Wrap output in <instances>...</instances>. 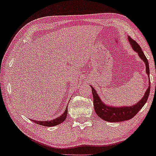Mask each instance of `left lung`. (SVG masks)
Returning a JSON list of instances; mask_svg holds the SVG:
<instances>
[{"instance_id":"8db88e82","label":"left lung","mask_w":156,"mask_h":156,"mask_svg":"<svg viewBox=\"0 0 156 156\" xmlns=\"http://www.w3.org/2000/svg\"><path fill=\"white\" fill-rule=\"evenodd\" d=\"M128 40L130 41L131 46L133 47L135 51L138 53L140 58L144 62L146 66V73H147L148 76H150V69H149V63L147 57H145L144 52L141 50L139 45L133 40L130 37H128ZM93 97H94V111L98 116L100 117L103 120H105L107 122H119L127 121L132 119L133 117L136 116L140 110L144 105L146 101H147L148 97L150 95V85L148 87L147 90L145 92L144 96L139 102L136 103L134 105L130 107H119V108H114L106 105L105 103L101 101L100 98L99 97L98 94L94 90V87L91 86Z\"/></svg>"}]
</instances>
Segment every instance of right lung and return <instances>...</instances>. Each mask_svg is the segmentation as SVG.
Returning <instances> with one entry per match:
<instances>
[{
	"instance_id": "1",
	"label": "right lung",
	"mask_w": 156,
	"mask_h": 156,
	"mask_svg": "<svg viewBox=\"0 0 156 156\" xmlns=\"http://www.w3.org/2000/svg\"><path fill=\"white\" fill-rule=\"evenodd\" d=\"M67 114H68V108H66V111H65L63 114L61 115V116L58 117V118H56L55 119L51 121H44V122H42V121H35V120H32V121L34 122V123L37 124V125L46 126V127H52V126H56L57 125H59V124L62 123V122H63L65 119H66V117H67Z\"/></svg>"
}]
</instances>
